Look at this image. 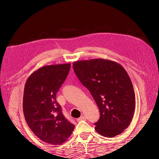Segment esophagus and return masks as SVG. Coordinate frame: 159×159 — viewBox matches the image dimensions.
<instances>
[{
	"label": "esophagus",
	"mask_w": 159,
	"mask_h": 159,
	"mask_svg": "<svg viewBox=\"0 0 159 159\" xmlns=\"http://www.w3.org/2000/svg\"><path fill=\"white\" fill-rule=\"evenodd\" d=\"M85 119H86L85 116H80V118L77 119V121H82V120H85Z\"/></svg>",
	"instance_id": "esophagus-1"
}]
</instances>
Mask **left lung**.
Wrapping results in <instances>:
<instances>
[{"label": "left lung", "mask_w": 159, "mask_h": 159, "mask_svg": "<svg viewBox=\"0 0 159 159\" xmlns=\"http://www.w3.org/2000/svg\"><path fill=\"white\" fill-rule=\"evenodd\" d=\"M73 69L99 108L96 132L107 138L121 134L129 125L135 109L134 88L124 67L112 61L94 58L77 61Z\"/></svg>", "instance_id": "obj_1"}]
</instances>
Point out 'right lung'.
<instances>
[{"mask_svg": "<svg viewBox=\"0 0 159 159\" xmlns=\"http://www.w3.org/2000/svg\"><path fill=\"white\" fill-rule=\"evenodd\" d=\"M70 66V63L44 66L34 71L25 83L23 96L25 120L33 133L48 144L64 143L75 128L65 118L56 98Z\"/></svg>", "mask_w": 159, "mask_h": 159, "instance_id": "add662e5", "label": "right lung"}]
</instances>
